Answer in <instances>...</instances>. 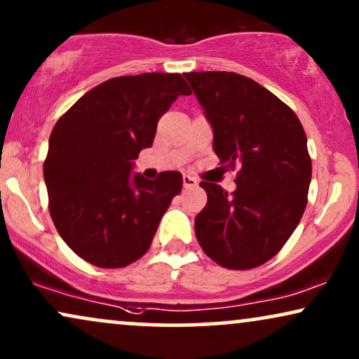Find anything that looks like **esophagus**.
I'll list each match as a JSON object with an SVG mask.
<instances>
[{
	"label": "esophagus",
	"instance_id": "obj_1",
	"mask_svg": "<svg viewBox=\"0 0 359 359\" xmlns=\"http://www.w3.org/2000/svg\"><path fill=\"white\" fill-rule=\"evenodd\" d=\"M195 185H197V180H195L192 175H184V187L185 189H192V187H195Z\"/></svg>",
	"mask_w": 359,
	"mask_h": 359
}]
</instances>
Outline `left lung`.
Listing matches in <instances>:
<instances>
[{"label": "left lung", "mask_w": 359, "mask_h": 359, "mask_svg": "<svg viewBox=\"0 0 359 359\" xmlns=\"http://www.w3.org/2000/svg\"><path fill=\"white\" fill-rule=\"evenodd\" d=\"M213 130L220 164L242 165L237 189L201 182L195 217L202 250L220 266L250 270L281 250L300 224L311 182L306 134L273 93L237 72H185Z\"/></svg>", "instance_id": "obj_1"}]
</instances>
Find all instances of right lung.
<instances>
[{"label":"right lung","mask_w":359,"mask_h":359,"mask_svg":"<svg viewBox=\"0 0 359 359\" xmlns=\"http://www.w3.org/2000/svg\"><path fill=\"white\" fill-rule=\"evenodd\" d=\"M192 90L180 74L119 76L88 90L54 126L44 182L49 213L67 247L101 269H122L151 247L158 222L182 190V174H133L157 122Z\"/></svg>","instance_id":"add662e5"}]
</instances>
